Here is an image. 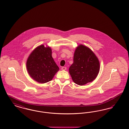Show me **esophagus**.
I'll list each match as a JSON object with an SVG mask.
<instances>
[{
  "label": "esophagus",
  "mask_w": 129,
  "mask_h": 129,
  "mask_svg": "<svg viewBox=\"0 0 129 129\" xmlns=\"http://www.w3.org/2000/svg\"><path fill=\"white\" fill-rule=\"evenodd\" d=\"M66 69H67V68L65 67H62L61 68L62 70H63V71H65V70H66Z\"/></svg>",
  "instance_id": "1"
}]
</instances>
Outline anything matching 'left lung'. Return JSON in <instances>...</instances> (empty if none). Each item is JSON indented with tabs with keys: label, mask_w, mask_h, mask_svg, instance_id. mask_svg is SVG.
<instances>
[{
	"label": "left lung",
	"mask_w": 129,
	"mask_h": 129,
	"mask_svg": "<svg viewBox=\"0 0 129 129\" xmlns=\"http://www.w3.org/2000/svg\"><path fill=\"white\" fill-rule=\"evenodd\" d=\"M100 71L98 57L88 47L80 44L75 50L74 63L69 73L74 82L83 86L91 82L97 76Z\"/></svg>",
	"instance_id": "1"
}]
</instances>
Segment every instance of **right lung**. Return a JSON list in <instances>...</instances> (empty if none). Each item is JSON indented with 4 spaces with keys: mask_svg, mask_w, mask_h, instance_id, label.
Instances as JSON below:
<instances>
[{
    "mask_svg": "<svg viewBox=\"0 0 129 129\" xmlns=\"http://www.w3.org/2000/svg\"><path fill=\"white\" fill-rule=\"evenodd\" d=\"M26 69L31 77L40 83H45L52 80L59 71L52 56L51 48L44 45L38 46L29 55Z\"/></svg>",
    "mask_w": 129,
    "mask_h": 129,
    "instance_id": "add662e5",
    "label": "right lung"
}]
</instances>
